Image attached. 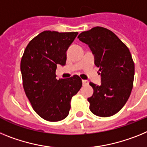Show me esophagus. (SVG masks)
Listing matches in <instances>:
<instances>
[{
  "instance_id": "obj_1",
  "label": "esophagus",
  "mask_w": 147,
  "mask_h": 147,
  "mask_svg": "<svg viewBox=\"0 0 147 147\" xmlns=\"http://www.w3.org/2000/svg\"><path fill=\"white\" fill-rule=\"evenodd\" d=\"M82 83L84 86H86V85H88V84H89V81H88L87 80H83Z\"/></svg>"
}]
</instances>
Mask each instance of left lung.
Segmentation results:
<instances>
[{"label": "left lung", "mask_w": 147, "mask_h": 147, "mask_svg": "<svg viewBox=\"0 0 147 147\" xmlns=\"http://www.w3.org/2000/svg\"><path fill=\"white\" fill-rule=\"evenodd\" d=\"M78 38L91 49L101 77L99 86L89 83L94 89L87 99L89 109L100 117L113 115L123 108L132 92L135 64L131 53L115 34L104 27L83 32Z\"/></svg>", "instance_id": "obj_1"}]
</instances>
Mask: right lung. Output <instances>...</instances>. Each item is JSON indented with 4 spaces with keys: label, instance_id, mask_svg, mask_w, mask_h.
<instances>
[{
    "label": "right lung",
    "instance_id": "obj_1",
    "mask_svg": "<svg viewBox=\"0 0 147 147\" xmlns=\"http://www.w3.org/2000/svg\"><path fill=\"white\" fill-rule=\"evenodd\" d=\"M78 32L43 31L28 43L20 61L23 86L33 109L55 122L69 115L71 99L82 86L78 75L57 79V65L65 66L66 51Z\"/></svg>",
    "mask_w": 147,
    "mask_h": 147
}]
</instances>
